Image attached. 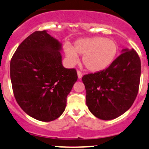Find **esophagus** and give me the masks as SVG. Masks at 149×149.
<instances>
[{"instance_id":"obj_1","label":"esophagus","mask_w":149,"mask_h":149,"mask_svg":"<svg viewBox=\"0 0 149 149\" xmlns=\"http://www.w3.org/2000/svg\"><path fill=\"white\" fill-rule=\"evenodd\" d=\"M77 77L79 79H81L82 77V73L80 71H79V70H77Z\"/></svg>"}]
</instances>
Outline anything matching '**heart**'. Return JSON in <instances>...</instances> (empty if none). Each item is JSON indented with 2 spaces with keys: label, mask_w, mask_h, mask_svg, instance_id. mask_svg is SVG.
<instances>
[{
  "label": "heart",
  "mask_w": 149,
  "mask_h": 149,
  "mask_svg": "<svg viewBox=\"0 0 149 149\" xmlns=\"http://www.w3.org/2000/svg\"><path fill=\"white\" fill-rule=\"evenodd\" d=\"M64 52L72 65L79 61L77 55H82L85 68L92 72H97L113 63L117 54L118 45L111 39L95 36L77 39L72 47L66 44Z\"/></svg>",
  "instance_id": "b5f03b06"
}]
</instances>
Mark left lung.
I'll use <instances>...</instances> for the list:
<instances>
[{
    "mask_svg": "<svg viewBox=\"0 0 149 149\" xmlns=\"http://www.w3.org/2000/svg\"><path fill=\"white\" fill-rule=\"evenodd\" d=\"M122 54L105 70L84 75L86 104L93 116L104 120H113L133 105L139 91L141 60L133 49Z\"/></svg>",
    "mask_w": 149,
    "mask_h": 149,
    "instance_id": "obj_1",
    "label": "left lung"
}]
</instances>
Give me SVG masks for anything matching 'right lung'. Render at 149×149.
Masks as SVG:
<instances>
[{
	"mask_svg": "<svg viewBox=\"0 0 149 149\" xmlns=\"http://www.w3.org/2000/svg\"><path fill=\"white\" fill-rule=\"evenodd\" d=\"M62 43L35 31L18 46L10 64L13 94L21 109L38 120L49 122L65 110L67 97L77 80L75 69L62 65Z\"/></svg>",
	"mask_w": 149,
	"mask_h": 149,
	"instance_id": "1",
	"label": "right lung"
}]
</instances>
